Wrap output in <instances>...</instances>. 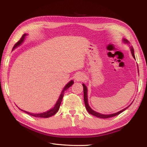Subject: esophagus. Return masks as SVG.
<instances>
[{"mask_svg":"<svg viewBox=\"0 0 147 147\" xmlns=\"http://www.w3.org/2000/svg\"><path fill=\"white\" fill-rule=\"evenodd\" d=\"M84 77L85 76H84V75L83 74H82V73L78 74L76 76V80L77 81H82L84 79V78H85Z\"/></svg>","mask_w":147,"mask_h":147,"instance_id":"obj_1","label":"esophagus"}]
</instances>
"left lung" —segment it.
<instances>
[{"instance_id":"8db88e82","label":"left lung","mask_w":147,"mask_h":147,"mask_svg":"<svg viewBox=\"0 0 147 147\" xmlns=\"http://www.w3.org/2000/svg\"><path fill=\"white\" fill-rule=\"evenodd\" d=\"M125 42L126 43H129V41L127 40L126 39H124V40ZM131 53H132V56L134 57L135 58V56H134V48H133L132 47H131ZM83 92H84V104H85V107H86V109H87L88 112L90 113V114L94 115V116L96 117H98V118H111V117H115L117 116V115H119V113H122L123 111L125 110L126 109H127V107H129L130 105H129V107H127V108H125L124 109L119 111V112L116 113H113V114H110V115H102L99 113H97L96 112H95V111L92 110L91 108L88 105V97H87V88L86 86L84 85V84H83Z\"/></svg>"}]
</instances>
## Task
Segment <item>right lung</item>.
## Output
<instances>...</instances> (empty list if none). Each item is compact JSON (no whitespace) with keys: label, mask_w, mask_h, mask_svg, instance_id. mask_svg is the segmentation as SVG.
Instances as JSON below:
<instances>
[{"label":"right lung","mask_w":147,"mask_h":147,"mask_svg":"<svg viewBox=\"0 0 147 147\" xmlns=\"http://www.w3.org/2000/svg\"><path fill=\"white\" fill-rule=\"evenodd\" d=\"M26 35V34H24V35H23V36L21 37V38H20V40H19L18 42H16V43L15 44L14 47H13V49H15L16 47H17L18 46H19V45H20V44L22 43V42H23V40H24V38H25ZM73 83H74V82L72 80V81H70V82H69V83H67V84H66L64 88V90H63V91H62V92H61V95H60V96H59V97L58 100H57L56 105H55V107H54V108L51 109V110L48 111V112H44V113H42L34 114V113H30L27 112H26V111H24V110H21L24 111V112H26V113H28V114L31 115V116H33V117H37V118H49V117H50L53 116V115H55V114L57 113V111H58V110L59 109L60 105H61V104L62 100H63V96H64V91H65V90H67V89H68L70 86H72ZM20 110H21V109H20Z\"/></svg>","instance_id":"add662e5"}]
</instances>
